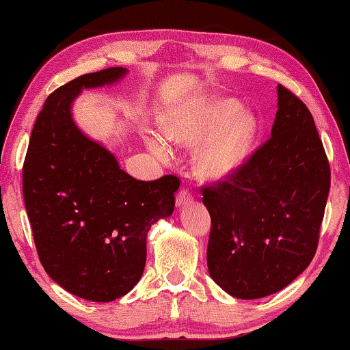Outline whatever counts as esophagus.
<instances>
[{"instance_id": "obj_1", "label": "esophagus", "mask_w": 350, "mask_h": 350, "mask_svg": "<svg viewBox=\"0 0 350 350\" xmlns=\"http://www.w3.org/2000/svg\"><path fill=\"white\" fill-rule=\"evenodd\" d=\"M193 198H195V195H193L191 190H189V189H182L179 193H177L176 204L179 206V207L187 206V204H190V202L193 201Z\"/></svg>"}]
</instances>
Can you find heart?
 Returning <instances> with one entry per match:
<instances>
[{
    "label": "heart",
    "mask_w": 350,
    "mask_h": 350,
    "mask_svg": "<svg viewBox=\"0 0 350 350\" xmlns=\"http://www.w3.org/2000/svg\"><path fill=\"white\" fill-rule=\"evenodd\" d=\"M242 109L236 98H215L168 119L163 132L171 142L184 146H196L207 139L195 155L196 171L206 180H223L241 168L259 130L258 118ZM149 146L157 155H165L159 142Z\"/></svg>",
    "instance_id": "obj_1"
}]
</instances>
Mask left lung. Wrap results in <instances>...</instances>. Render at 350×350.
<instances>
[{
  "label": "left lung",
  "mask_w": 350,
  "mask_h": 350,
  "mask_svg": "<svg viewBox=\"0 0 350 350\" xmlns=\"http://www.w3.org/2000/svg\"><path fill=\"white\" fill-rule=\"evenodd\" d=\"M270 135L232 176L201 187L212 220L208 273L237 299L275 294L308 267L330 190L312 114L283 85Z\"/></svg>",
  "instance_id": "1"
}]
</instances>
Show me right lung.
Segmentation results:
<instances>
[{
	"label": "right lung",
	"instance_id": "obj_1",
	"mask_svg": "<svg viewBox=\"0 0 350 350\" xmlns=\"http://www.w3.org/2000/svg\"><path fill=\"white\" fill-rule=\"evenodd\" d=\"M124 67L75 78L46 97L23 163V198L40 264L70 294L111 301L142 278L146 237L174 211L180 180H137L75 127L70 105L83 88L116 81Z\"/></svg>",
	"mask_w": 350,
	"mask_h": 350
}]
</instances>
